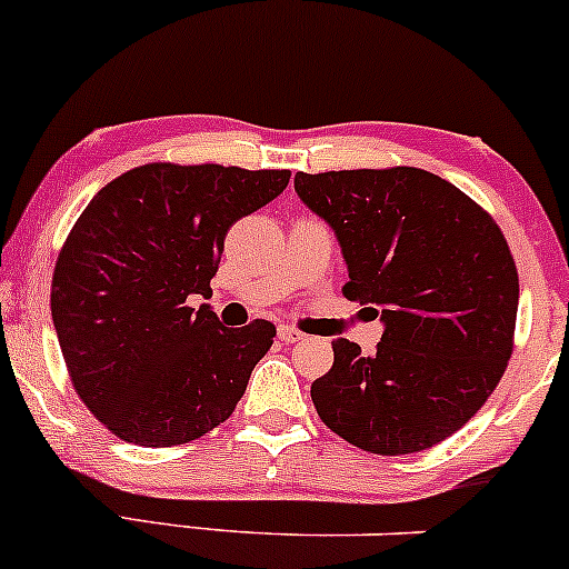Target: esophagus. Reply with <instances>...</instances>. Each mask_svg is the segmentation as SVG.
I'll use <instances>...</instances> for the list:
<instances>
[{"label":"esophagus","mask_w":569,"mask_h":569,"mask_svg":"<svg viewBox=\"0 0 569 569\" xmlns=\"http://www.w3.org/2000/svg\"><path fill=\"white\" fill-rule=\"evenodd\" d=\"M278 337H280V340H283V342H302V340H305V335L299 332V329L286 327V323L278 329Z\"/></svg>","instance_id":"1"}]
</instances>
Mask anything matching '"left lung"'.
Returning <instances> with one entry per match:
<instances>
[{
  "mask_svg": "<svg viewBox=\"0 0 569 569\" xmlns=\"http://www.w3.org/2000/svg\"><path fill=\"white\" fill-rule=\"evenodd\" d=\"M295 189L335 229L342 295L383 321L376 353L332 342V370L310 386L321 421L380 457L459 432L513 353L518 272L495 218L416 167L297 172Z\"/></svg>",
  "mask_w": 569,
  "mask_h": 569,
  "instance_id": "left-lung-1",
  "label": "left lung"
}]
</instances>
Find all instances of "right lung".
Returning <instances> with one entry per match:
<instances>
[{"instance_id":"add662e5","label":"right lung","mask_w":569,"mask_h":569,"mask_svg":"<svg viewBox=\"0 0 569 569\" xmlns=\"http://www.w3.org/2000/svg\"><path fill=\"white\" fill-rule=\"evenodd\" d=\"M289 170L170 161L110 180L74 221L51 283L72 386L112 435L183 446L234 413L274 327L229 329L210 305L234 221L289 186Z\"/></svg>"}]
</instances>
